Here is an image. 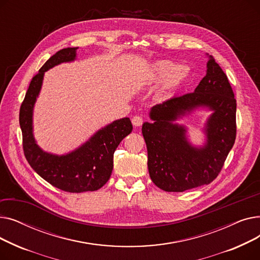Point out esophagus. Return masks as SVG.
Segmentation results:
<instances>
[{"mask_svg":"<svg viewBox=\"0 0 260 260\" xmlns=\"http://www.w3.org/2000/svg\"><path fill=\"white\" fill-rule=\"evenodd\" d=\"M132 123L134 126H141L142 123H143V119L139 116H135L133 119H132Z\"/></svg>","mask_w":260,"mask_h":260,"instance_id":"obj_1","label":"esophagus"}]
</instances>
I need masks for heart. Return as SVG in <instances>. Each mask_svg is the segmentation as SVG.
I'll return each instance as SVG.
<instances>
[{
	"label": "heart",
	"instance_id": "b5f03b06",
	"mask_svg": "<svg viewBox=\"0 0 260 260\" xmlns=\"http://www.w3.org/2000/svg\"><path fill=\"white\" fill-rule=\"evenodd\" d=\"M189 68L169 60H160L151 65L147 73L149 82L161 83V91L169 94L185 83Z\"/></svg>",
	"mask_w": 260,
	"mask_h": 260
}]
</instances>
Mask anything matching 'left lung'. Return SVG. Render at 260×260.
Instances as JSON below:
<instances>
[{
  "mask_svg": "<svg viewBox=\"0 0 260 260\" xmlns=\"http://www.w3.org/2000/svg\"><path fill=\"white\" fill-rule=\"evenodd\" d=\"M207 75L194 92L174 97L151 108L152 122H144L147 167L153 182L166 192L211 183L220 173L236 138V99L226 75L208 56ZM212 112L205 125L206 143L193 146L187 129L175 121L196 109Z\"/></svg>",
  "mask_w": 260,
  "mask_h": 260,
  "instance_id": "obj_1",
  "label": "left lung"
}]
</instances>
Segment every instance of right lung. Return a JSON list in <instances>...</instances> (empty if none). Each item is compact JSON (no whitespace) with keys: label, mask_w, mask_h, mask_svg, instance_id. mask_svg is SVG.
Segmentation results:
<instances>
[{"label":"right lung","mask_w":260,"mask_h":260,"mask_svg":"<svg viewBox=\"0 0 260 260\" xmlns=\"http://www.w3.org/2000/svg\"><path fill=\"white\" fill-rule=\"evenodd\" d=\"M78 47H67L50 57L32 78L20 108V126L24 155L44 180L65 192H92L109 179L114 168V153L120 142L133 131L129 118H122L95 132L91 137L64 155L50 154L41 148L34 136V107L42 87L45 72L61 63L73 62Z\"/></svg>","instance_id":"1"}]
</instances>
